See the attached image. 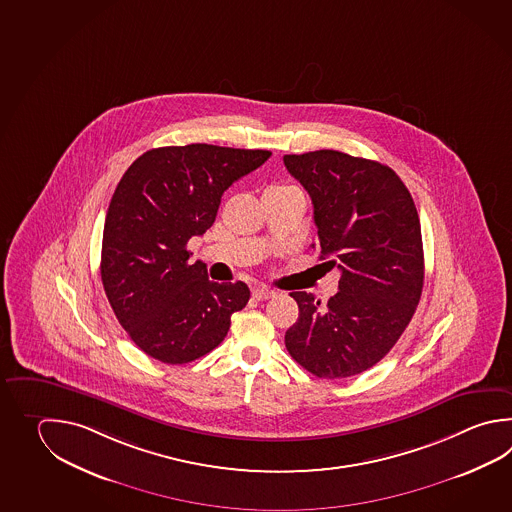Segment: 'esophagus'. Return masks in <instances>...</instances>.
Segmentation results:
<instances>
[{
    "label": "esophagus",
    "instance_id": "esophagus-1",
    "mask_svg": "<svg viewBox=\"0 0 512 512\" xmlns=\"http://www.w3.org/2000/svg\"><path fill=\"white\" fill-rule=\"evenodd\" d=\"M251 293H253V297H255L257 301H266V299H272V297L277 295V292L272 290V288H268V286H255V288L251 290Z\"/></svg>",
    "mask_w": 512,
    "mask_h": 512
}]
</instances>
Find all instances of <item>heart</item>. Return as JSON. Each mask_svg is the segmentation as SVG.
Segmentation results:
<instances>
[{
  "mask_svg": "<svg viewBox=\"0 0 512 512\" xmlns=\"http://www.w3.org/2000/svg\"><path fill=\"white\" fill-rule=\"evenodd\" d=\"M293 186H286V184H273L270 188L266 189V193H284V191H292Z\"/></svg>",
  "mask_w": 512,
  "mask_h": 512,
  "instance_id": "obj_1",
  "label": "heart"
}]
</instances>
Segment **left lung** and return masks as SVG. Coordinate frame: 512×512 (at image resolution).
<instances>
[{
  "label": "left lung",
  "instance_id": "8db88e82",
  "mask_svg": "<svg viewBox=\"0 0 512 512\" xmlns=\"http://www.w3.org/2000/svg\"><path fill=\"white\" fill-rule=\"evenodd\" d=\"M284 166L312 197L319 259L341 272L326 306L312 293H290L299 319L284 343L313 376L361 374L392 350L418 308L425 275L418 209L396 171L374 160L321 149L284 155Z\"/></svg>",
  "mask_w": 512,
  "mask_h": 512
}]
</instances>
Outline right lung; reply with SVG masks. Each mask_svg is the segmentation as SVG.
<instances>
[{
  "instance_id": "right-lung-1",
  "label": "right lung",
  "mask_w": 512,
  "mask_h": 512,
  "mask_svg": "<svg viewBox=\"0 0 512 512\" xmlns=\"http://www.w3.org/2000/svg\"><path fill=\"white\" fill-rule=\"evenodd\" d=\"M270 151L189 144L149 149L118 182L105 217L102 282L118 323L142 352L184 365L224 341L250 301L242 281L213 282L188 242L215 222L220 197Z\"/></svg>"
}]
</instances>
